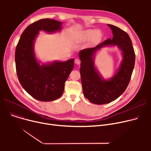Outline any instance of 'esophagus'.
<instances>
[{"instance_id": "34e87169", "label": "esophagus", "mask_w": 151, "mask_h": 151, "mask_svg": "<svg viewBox=\"0 0 151 151\" xmlns=\"http://www.w3.org/2000/svg\"><path fill=\"white\" fill-rule=\"evenodd\" d=\"M75 63H76V64H77V65H80V63H81V61H80V60H79V59H75Z\"/></svg>"}]
</instances>
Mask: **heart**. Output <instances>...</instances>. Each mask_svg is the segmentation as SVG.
<instances>
[{"label": "heart", "instance_id": "1", "mask_svg": "<svg viewBox=\"0 0 151 151\" xmlns=\"http://www.w3.org/2000/svg\"><path fill=\"white\" fill-rule=\"evenodd\" d=\"M102 34L100 30L96 29H87L79 34L77 36L78 41H88L92 40V44L97 43L101 38Z\"/></svg>", "mask_w": 151, "mask_h": 151}]
</instances>
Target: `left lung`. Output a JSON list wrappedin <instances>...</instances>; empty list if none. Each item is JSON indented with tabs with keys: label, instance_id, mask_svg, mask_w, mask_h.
I'll use <instances>...</instances> for the list:
<instances>
[{
	"label": "left lung",
	"instance_id": "8db88e82",
	"mask_svg": "<svg viewBox=\"0 0 151 151\" xmlns=\"http://www.w3.org/2000/svg\"><path fill=\"white\" fill-rule=\"evenodd\" d=\"M107 26L112 30V39L108 38L96 47L84 49L79 52L84 96L97 105L109 104L124 92L130 82L135 61V54L129 35L115 26ZM114 46H117L122 51L123 59L114 75L105 79L95 65L94 59L103 47Z\"/></svg>",
	"mask_w": 151,
	"mask_h": 151
}]
</instances>
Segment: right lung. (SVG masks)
Listing matches in <instances>:
<instances>
[{"label": "right lung", "mask_w": 151, "mask_h": 151, "mask_svg": "<svg viewBox=\"0 0 151 151\" xmlns=\"http://www.w3.org/2000/svg\"><path fill=\"white\" fill-rule=\"evenodd\" d=\"M62 22L40 19L24 30L16 47L15 63L23 89L34 99L51 101L62 96L65 83L74 67V59L42 62L36 56L34 45L39 31L47 34L60 32Z\"/></svg>", "instance_id": "1"}]
</instances>
